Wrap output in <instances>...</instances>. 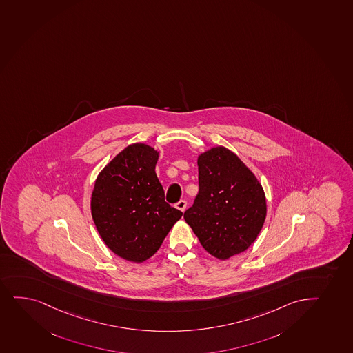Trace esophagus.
Returning a JSON list of instances; mask_svg holds the SVG:
<instances>
[{
    "instance_id": "1",
    "label": "esophagus",
    "mask_w": 353,
    "mask_h": 353,
    "mask_svg": "<svg viewBox=\"0 0 353 353\" xmlns=\"http://www.w3.org/2000/svg\"><path fill=\"white\" fill-rule=\"evenodd\" d=\"M176 208H177V209H179V210H181L182 211V212H184V211H185V209H186V202L185 201H179V203H177V204H176Z\"/></svg>"
}]
</instances>
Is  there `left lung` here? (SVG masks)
<instances>
[{
	"instance_id": "1",
	"label": "left lung",
	"mask_w": 353,
	"mask_h": 353,
	"mask_svg": "<svg viewBox=\"0 0 353 353\" xmlns=\"http://www.w3.org/2000/svg\"><path fill=\"white\" fill-rule=\"evenodd\" d=\"M199 194L184 212L203 248L226 261L256 241L266 217L265 192L254 172L228 148L199 154Z\"/></svg>"
}]
</instances>
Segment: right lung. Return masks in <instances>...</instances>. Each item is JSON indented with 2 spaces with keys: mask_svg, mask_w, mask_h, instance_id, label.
<instances>
[{
  "mask_svg": "<svg viewBox=\"0 0 353 353\" xmlns=\"http://www.w3.org/2000/svg\"><path fill=\"white\" fill-rule=\"evenodd\" d=\"M159 151L144 143L124 148L101 170L90 199L92 219L109 249L143 263L162 245L182 211L164 201L154 171Z\"/></svg>",
  "mask_w": 353,
  "mask_h": 353,
  "instance_id": "1",
  "label": "right lung"
}]
</instances>
